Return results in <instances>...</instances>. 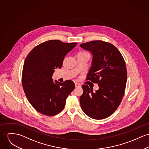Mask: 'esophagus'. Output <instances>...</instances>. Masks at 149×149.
Returning <instances> with one entry per match:
<instances>
[{
    "label": "esophagus",
    "mask_w": 149,
    "mask_h": 149,
    "mask_svg": "<svg viewBox=\"0 0 149 149\" xmlns=\"http://www.w3.org/2000/svg\"><path fill=\"white\" fill-rule=\"evenodd\" d=\"M75 87H80V84L78 83H75Z\"/></svg>",
    "instance_id": "34e87169"
}]
</instances>
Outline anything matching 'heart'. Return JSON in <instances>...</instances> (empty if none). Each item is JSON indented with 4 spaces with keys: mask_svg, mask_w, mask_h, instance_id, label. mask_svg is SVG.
I'll return each mask as SVG.
<instances>
[{
    "mask_svg": "<svg viewBox=\"0 0 149 149\" xmlns=\"http://www.w3.org/2000/svg\"><path fill=\"white\" fill-rule=\"evenodd\" d=\"M80 53H87V54H88V53H87L86 52H80Z\"/></svg>",
    "mask_w": 149,
    "mask_h": 149,
    "instance_id": "b5f03b06",
    "label": "heart"
}]
</instances>
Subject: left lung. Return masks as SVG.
<instances>
[{"mask_svg": "<svg viewBox=\"0 0 149 149\" xmlns=\"http://www.w3.org/2000/svg\"><path fill=\"white\" fill-rule=\"evenodd\" d=\"M80 46L93 55L86 80L99 87L94 92L88 85H82L81 109L92 118H105L115 112L124 97L127 80L125 60L117 48L108 42L91 41Z\"/></svg>", "mask_w": 149, "mask_h": 149, "instance_id": "8db88e82", "label": "left lung"}]
</instances>
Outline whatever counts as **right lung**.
Returning a JSON list of instances; mask_svg holds the SVG:
<instances>
[{
  "mask_svg": "<svg viewBox=\"0 0 149 149\" xmlns=\"http://www.w3.org/2000/svg\"><path fill=\"white\" fill-rule=\"evenodd\" d=\"M77 44L58 40L46 41L35 46L25 58L23 90L29 102L40 113L53 116L60 113L68 96L75 88L72 80L54 83L52 75L54 69L61 68L64 57Z\"/></svg>",
  "mask_w": 149,
  "mask_h": 149,
  "instance_id": "add662e5",
  "label": "right lung"
}]
</instances>
